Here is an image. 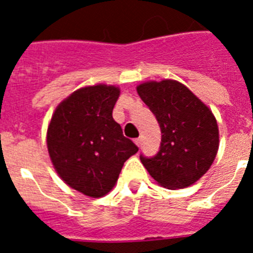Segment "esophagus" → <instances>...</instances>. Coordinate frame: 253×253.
<instances>
[{
	"instance_id": "esophagus-1",
	"label": "esophagus",
	"mask_w": 253,
	"mask_h": 253,
	"mask_svg": "<svg viewBox=\"0 0 253 253\" xmlns=\"http://www.w3.org/2000/svg\"><path fill=\"white\" fill-rule=\"evenodd\" d=\"M134 142H135V144H137V146L138 147H139L140 146V144H142V138H137V139H135V140H134Z\"/></svg>"
}]
</instances>
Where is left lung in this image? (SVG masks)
Here are the masks:
<instances>
[{"label": "left lung", "mask_w": 253, "mask_h": 253, "mask_svg": "<svg viewBox=\"0 0 253 253\" xmlns=\"http://www.w3.org/2000/svg\"><path fill=\"white\" fill-rule=\"evenodd\" d=\"M137 91L162 133L156 156L140 154L143 166L169 190L193 185L210 169L218 152L219 131L213 113L177 81L146 82Z\"/></svg>", "instance_id": "left-lung-1"}]
</instances>
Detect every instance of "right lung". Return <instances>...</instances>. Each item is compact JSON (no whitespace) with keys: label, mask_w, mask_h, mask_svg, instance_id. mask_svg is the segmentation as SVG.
I'll list each match as a JSON object with an SVG mask.
<instances>
[{"label":"right lung","mask_w":253,"mask_h":253,"mask_svg":"<svg viewBox=\"0 0 253 253\" xmlns=\"http://www.w3.org/2000/svg\"><path fill=\"white\" fill-rule=\"evenodd\" d=\"M118 87L75 91L55 109L46 133L50 160L68 186L91 198L106 195L138 147L113 119Z\"/></svg>","instance_id":"1"}]
</instances>
